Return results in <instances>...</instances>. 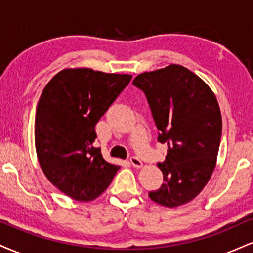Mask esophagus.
<instances>
[{
    "label": "esophagus",
    "mask_w": 253,
    "mask_h": 253,
    "mask_svg": "<svg viewBox=\"0 0 253 253\" xmlns=\"http://www.w3.org/2000/svg\"><path fill=\"white\" fill-rule=\"evenodd\" d=\"M129 161H130V164H132L134 168H141V167H143V162H141L139 158H136V157H134V156L130 157Z\"/></svg>",
    "instance_id": "obj_1"
}]
</instances>
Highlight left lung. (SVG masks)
Returning a JSON list of instances; mask_svg holds the SVG:
<instances>
[{
	"instance_id": "1",
	"label": "left lung",
	"mask_w": 253,
	"mask_h": 253,
	"mask_svg": "<svg viewBox=\"0 0 253 253\" xmlns=\"http://www.w3.org/2000/svg\"><path fill=\"white\" fill-rule=\"evenodd\" d=\"M133 84L145 92L158 141L168 145L165 161L157 164L164 183L150 191V199L169 208L190 202L216 165L222 119L215 95L205 81L178 64L143 72Z\"/></svg>"
}]
</instances>
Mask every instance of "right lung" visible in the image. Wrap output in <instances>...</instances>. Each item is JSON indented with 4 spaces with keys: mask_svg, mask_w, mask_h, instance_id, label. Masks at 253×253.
Wrapping results in <instances>:
<instances>
[{
    "mask_svg": "<svg viewBox=\"0 0 253 253\" xmlns=\"http://www.w3.org/2000/svg\"><path fill=\"white\" fill-rule=\"evenodd\" d=\"M130 78L88 68L64 69L42 90L34 123L38 161L46 178L76 201L100 196L120 169L94 146L95 125Z\"/></svg>",
    "mask_w": 253,
    "mask_h": 253,
    "instance_id": "1",
    "label": "right lung"
}]
</instances>
